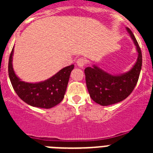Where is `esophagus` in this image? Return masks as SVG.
<instances>
[{
	"label": "esophagus",
	"mask_w": 153,
	"mask_h": 153,
	"mask_svg": "<svg viewBox=\"0 0 153 153\" xmlns=\"http://www.w3.org/2000/svg\"><path fill=\"white\" fill-rule=\"evenodd\" d=\"M76 64H77L78 67H84L85 65L87 64V60L83 57L79 58L77 60H76Z\"/></svg>",
	"instance_id": "34e87169"
}]
</instances>
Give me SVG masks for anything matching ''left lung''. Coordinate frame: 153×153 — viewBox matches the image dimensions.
Instances as JSON below:
<instances>
[{"instance_id":"left-lung-1","label":"left lung","mask_w":153,"mask_h":153,"mask_svg":"<svg viewBox=\"0 0 153 153\" xmlns=\"http://www.w3.org/2000/svg\"><path fill=\"white\" fill-rule=\"evenodd\" d=\"M134 41L138 51V59L126 74L113 76L97 66L86 67L84 70L86 83L90 97L101 106H109L121 102L130 95L140 77L142 68V52L136 37L129 28H126Z\"/></svg>"}]
</instances>
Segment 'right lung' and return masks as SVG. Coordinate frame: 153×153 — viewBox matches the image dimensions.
Returning a JSON list of instances; mask_svg holds the SVG:
<instances>
[{
	"mask_svg": "<svg viewBox=\"0 0 153 153\" xmlns=\"http://www.w3.org/2000/svg\"><path fill=\"white\" fill-rule=\"evenodd\" d=\"M13 48L8 62V74L13 90L24 102L32 106L50 109L63 100L67 90L70 73L74 70L72 64L62 69L47 80L37 83L21 81L16 76L12 67Z\"/></svg>",
	"mask_w": 153,
	"mask_h": 153,
	"instance_id": "obj_1",
	"label": "right lung"
}]
</instances>
